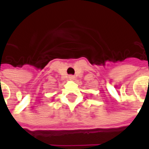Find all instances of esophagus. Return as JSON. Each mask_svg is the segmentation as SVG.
<instances>
[{
  "instance_id": "esophagus-1",
  "label": "esophagus",
  "mask_w": 149,
  "mask_h": 149,
  "mask_svg": "<svg viewBox=\"0 0 149 149\" xmlns=\"http://www.w3.org/2000/svg\"><path fill=\"white\" fill-rule=\"evenodd\" d=\"M68 79L71 80V81H73L75 79V77L74 76H72V75H69V76H68Z\"/></svg>"
}]
</instances>
